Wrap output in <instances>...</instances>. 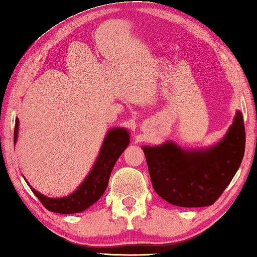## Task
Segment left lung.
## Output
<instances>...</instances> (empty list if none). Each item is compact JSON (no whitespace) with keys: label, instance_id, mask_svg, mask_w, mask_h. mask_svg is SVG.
I'll use <instances>...</instances> for the list:
<instances>
[{"label":"left lung","instance_id":"obj_1","mask_svg":"<svg viewBox=\"0 0 257 257\" xmlns=\"http://www.w3.org/2000/svg\"><path fill=\"white\" fill-rule=\"evenodd\" d=\"M245 142L242 114L237 111L224 138L208 149L184 150L173 142L143 146L154 190L176 206L212 205L240 167Z\"/></svg>","mask_w":257,"mask_h":257}]
</instances>
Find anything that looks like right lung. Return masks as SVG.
Masks as SVG:
<instances>
[{
  "label": "right lung",
  "instance_id": "obj_1",
  "mask_svg": "<svg viewBox=\"0 0 257 257\" xmlns=\"http://www.w3.org/2000/svg\"><path fill=\"white\" fill-rule=\"evenodd\" d=\"M18 130L19 120L16 119L14 134L15 144L18 139ZM129 142L130 137L127 129L112 128L108 130L92 170L81 182V185L69 196L61 198L47 197L34 189L28 182L27 184L43 205L51 212L61 213V214H73V213L85 211L95 202H97L104 194L112 169L120 155L127 149Z\"/></svg>",
  "mask_w": 257,
  "mask_h": 257
}]
</instances>
